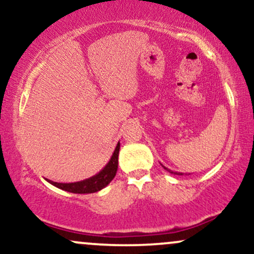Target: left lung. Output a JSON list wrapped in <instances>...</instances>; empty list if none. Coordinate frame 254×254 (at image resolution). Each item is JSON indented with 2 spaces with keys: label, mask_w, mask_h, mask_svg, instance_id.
I'll list each match as a JSON object with an SVG mask.
<instances>
[{
  "label": "left lung",
  "mask_w": 254,
  "mask_h": 254,
  "mask_svg": "<svg viewBox=\"0 0 254 254\" xmlns=\"http://www.w3.org/2000/svg\"><path fill=\"white\" fill-rule=\"evenodd\" d=\"M162 167L165 168V170H167L168 172H170V173H173V174H177V176H183V173H178V172H173V171H171V170H168V168H166L165 166H162Z\"/></svg>",
  "instance_id": "8db88e82"
}]
</instances>
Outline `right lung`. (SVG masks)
Instances as JSON below:
<instances>
[{"label":"right lung","mask_w":254,"mask_h":254,"mask_svg":"<svg viewBox=\"0 0 254 254\" xmlns=\"http://www.w3.org/2000/svg\"><path fill=\"white\" fill-rule=\"evenodd\" d=\"M119 148H121V144L118 142L117 147H116L107 165L98 174L88 178V179L76 183H56L51 182L49 179L46 180L54 186H56V188L61 189V190L71 192V193H94V192L103 190L104 188H106L112 182L113 178L116 177V173H117Z\"/></svg>","instance_id":"1"}]
</instances>
